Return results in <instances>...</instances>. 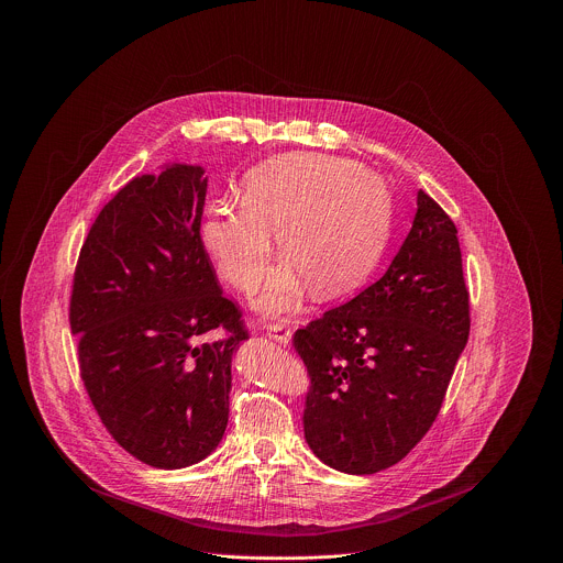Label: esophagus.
Returning a JSON list of instances; mask_svg holds the SVG:
<instances>
[{
	"label": "esophagus",
	"instance_id": "34e87169",
	"mask_svg": "<svg viewBox=\"0 0 563 563\" xmlns=\"http://www.w3.org/2000/svg\"><path fill=\"white\" fill-rule=\"evenodd\" d=\"M265 332H267L269 339H274V341L280 343V345H287L289 339H291L289 328H287L285 323H280V320H276V323H269V325L265 328Z\"/></svg>",
	"mask_w": 563,
	"mask_h": 563
}]
</instances>
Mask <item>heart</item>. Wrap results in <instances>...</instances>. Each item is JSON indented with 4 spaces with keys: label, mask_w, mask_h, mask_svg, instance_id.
<instances>
[{
    "label": "heart",
    "mask_w": 563,
    "mask_h": 563,
    "mask_svg": "<svg viewBox=\"0 0 563 563\" xmlns=\"http://www.w3.org/2000/svg\"><path fill=\"white\" fill-rule=\"evenodd\" d=\"M389 213L376 176L332 157H278L245 176L243 202L207 211L200 243L233 289L254 291L269 269V233H276L287 267L265 287L258 307L280 313L298 305L302 283L318 298L356 287L383 252Z\"/></svg>",
    "instance_id": "obj_1"
}]
</instances>
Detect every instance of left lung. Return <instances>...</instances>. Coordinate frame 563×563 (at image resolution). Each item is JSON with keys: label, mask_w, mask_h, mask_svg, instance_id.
Returning <instances> with one entry per match:
<instances>
[{"label": "left lung", "mask_w": 563, "mask_h": 563, "mask_svg": "<svg viewBox=\"0 0 563 563\" xmlns=\"http://www.w3.org/2000/svg\"><path fill=\"white\" fill-rule=\"evenodd\" d=\"M470 336V294L450 216L426 194L391 265L294 334L311 378L302 428L334 470L374 474L432 428Z\"/></svg>", "instance_id": "1"}]
</instances>
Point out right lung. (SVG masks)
<instances>
[{
  "instance_id": "1",
  "label": "right lung",
  "mask_w": 563,
  "mask_h": 563,
  "mask_svg": "<svg viewBox=\"0 0 563 563\" xmlns=\"http://www.w3.org/2000/svg\"><path fill=\"white\" fill-rule=\"evenodd\" d=\"M205 196L194 165L133 178L91 224L73 276L68 320L91 404L129 454L159 470L218 448L231 356L250 339L200 243ZM213 329L225 336L205 342Z\"/></svg>"
}]
</instances>
